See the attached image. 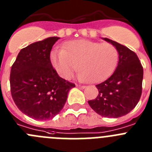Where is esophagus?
<instances>
[{"label":"esophagus","mask_w":152,"mask_h":152,"mask_svg":"<svg viewBox=\"0 0 152 152\" xmlns=\"http://www.w3.org/2000/svg\"><path fill=\"white\" fill-rule=\"evenodd\" d=\"M76 87H78V88H80V89H84L85 88V86H82V85H79V84H77V85H76Z\"/></svg>","instance_id":"obj_1"}]
</instances>
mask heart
Listing matches in <instances>:
<instances>
[{
    "label": "heart",
    "instance_id": "1",
    "mask_svg": "<svg viewBox=\"0 0 152 152\" xmlns=\"http://www.w3.org/2000/svg\"><path fill=\"white\" fill-rule=\"evenodd\" d=\"M53 66L60 77L70 79L78 69L82 81L99 83L109 77L116 68L118 51L113 44L75 40L64 46L62 50L51 53Z\"/></svg>",
    "mask_w": 152,
    "mask_h": 152
}]
</instances>
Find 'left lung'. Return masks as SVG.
Listing matches in <instances>:
<instances>
[{
	"instance_id": "left-lung-1",
	"label": "left lung",
	"mask_w": 152,
	"mask_h": 152,
	"mask_svg": "<svg viewBox=\"0 0 152 152\" xmlns=\"http://www.w3.org/2000/svg\"><path fill=\"white\" fill-rule=\"evenodd\" d=\"M117 48L118 63L113 74L96 84L99 94L88 103L92 109L105 118H119L136 107L142 95L143 68L137 55L125 46L103 38Z\"/></svg>"
}]
</instances>
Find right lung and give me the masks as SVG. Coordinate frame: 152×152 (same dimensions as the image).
<instances>
[{
  "label": "right lung",
  "instance_id": "obj_1",
  "mask_svg": "<svg viewBox=\"0 0 152 152\" xmlns=\"http://www.w3.org/2000/svg\"><path fill=\"white\" fill-rule=\"evenodd\" d=\"M59 37H50L22 49L10 71V91L22 113L36 120L54 118L66 102L75 83L58 75L50 51Z\"/></svg>",
  "mask_w": 152,
  "mask_h": 152
}]
</instances>
